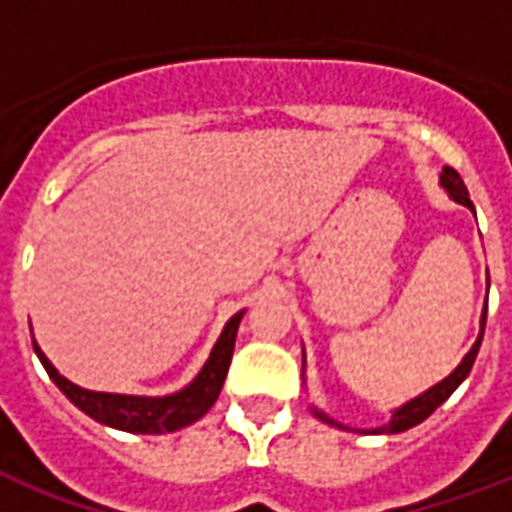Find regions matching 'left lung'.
I'll use <instances>...</instances> for the list:
<instances>
[{
	"label": "left lung",
	"instance_id": "obj_1",
	"mask_svg": "<svg viewBox=\"0 0 512 512\" xmlns=\"http://www.w3.org/2000/svg\"><path fill=\"white\" fill-rule=\"evenodd\" d=\"M441 186L447 189V194H450L452 200L461 202V205H466L469 211H474L472 200H469V191H466V186H463L461 175L455 172L452 167H444L441 169ZM485 315H488V307L483 310V318H480V337H477V343L472 345V351L463 356V362L455 370H452L450 376L444 378V381H439L436 386H430L428 392H422V395H417L414 400H408V403H403L400 408H395L392 411V419L386 422V425H381V428H373L370 433H403V430L414 428V425H419L422 419H428L436 408L447 400V397L458 389V386L463 384V378L472 373V365L474 359H477V351H480V343H483V332H485ZM315 411V417L323 419V422H329V425H334V428H343L340 422H334L332 417H326L323 411H318V408H312ZM365 433V430H362Z\"/></svg>",
	"mask_w": 512,
	"mask_h": 512
}]
</instances>
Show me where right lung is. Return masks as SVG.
<instances>
[{"label": "right lung", "mask_w": 512, "mask_h": 512, "mask_svg": "<svg viewBox=\"0 0 512 512\" xmlns=\"http://www.w3.org/2000/svg\"><path fill=\"white\" fill-rule=\"evenodd\" d=\"M244 318V310L235 312L227 321L224 332L213 345L208 362L202 365L197 378L189 386H183L180 392L164 397H145V395H112V392H93V389H82L73 381L57 373V367L51 365L46 354L35 345V354L46 367V373L54 384L60 386L62 395L71 400L73 406L82 408L87 417H93L101 425L109 428L126 430V433H172V430L186 428L191 422H197L208 414V408L216 403V397L222 392L224 378L230 370V359H233L235 334H238V323Z\"/></svg>", "instance_id": "1"}]
</instances>
